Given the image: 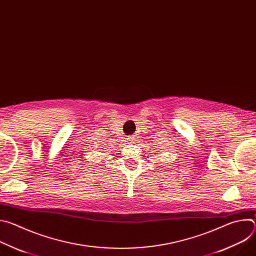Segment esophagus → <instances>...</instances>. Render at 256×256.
Listing matches in <instances>:
<instances>
[{"label":"esophagus","instance_id":"1","mask_svg":"<svg viewBox=\"0 0 256 256\" xmlns=\"http://www.w3.org/2000/svg\"><path fill=\"white\" fill-rule=\"evenodd\" d=\"M132 140H134V138H132Z\"/></svg>","mask_w":256,"mask_h":256}]
</instances>
